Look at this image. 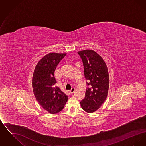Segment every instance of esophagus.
<instances>
[{"label": "esophagus", "mask_w": 146, "mask_h": 146, "mask_svg": "<svg viewBox=\"0 0 146 146\" xmlns=\"http://www.w3.org/2000/svg\"><path fill=\"white\" fill-rule=\"evenodd\" d=\"M74 91H75V89L74 88H72V89L70 91V94H73Z\"/></svg>", "instance_id": "34e87169"}]
</instances>
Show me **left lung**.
Here are the masks:
<instances>
[{"label":"left lung","instance_id":"1","mask_svg":"<svg viewBox=\"0 0 146 146\" xmlns=\"http://www.w3.org/2000/svg\"><path fill=\"white\" fill-rule=\"evenodd\" d=\"M78 53L83 63L86 84L89 85L80 103L84 111L92 113L101 106L107 97L110 86L108 70L104 59L95 51L84 50Z\"/></svg>","mask_w":146,"mask_h":146}]
</instances>
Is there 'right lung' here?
<instances>
[{
	"label": "right lung",
	"mask_w": 146,
	"mask_h": 146,
	"mask_svg": "<svg viewBox=\"0 0 146 146\" xmlns=\"http://www.w3.org/2000/svg\"><path fill=\"white\" fill-rule=\"evenodd\" d=\"M66 55L65 53H49L44 56L35 67L32 88L35 97L42 107L51 114L61 111L68 97L59 88L54 72L58 64Z\"/></svg>",
	"instance_id": "obj_1"
}]
</instances>
